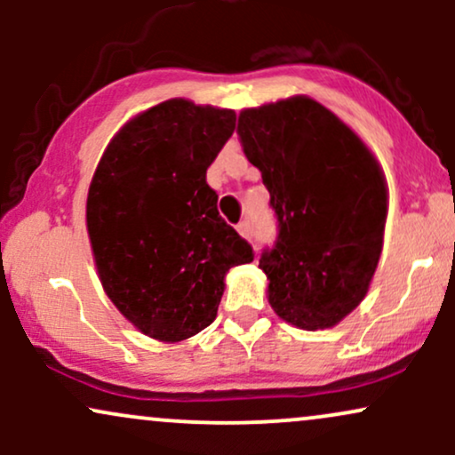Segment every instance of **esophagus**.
<instances>
[{
	"label": "esophagus",
	"instance_id": "obj_1",
	"mask_svg": "<svg viewBox=\"0 0 455 455\" xmlns=\"http://www.w3.org/2000/svg\"><path fill=\"white\" fill-rule=\"evenodd\" d=\"M237 233L242 235V237L248 239V237H250V233H252V231H250V222H248V220H242V222H239V224H237Z\"/></svg>",
	"mask_w": 455,
	"mask_h": 455
}]
</instances>
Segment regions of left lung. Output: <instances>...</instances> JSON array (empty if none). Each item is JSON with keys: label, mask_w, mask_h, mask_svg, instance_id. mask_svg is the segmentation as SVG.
<instances>
[{"label": "left lung", "mask_w": 455, "mask_h": 455, "mask_svg": "<svg viewBox=\"0 0 455 455\" xmlns=\"http://www.w3.org/2000/svg\"><path fill=\"white\" fill-rule=\"evenodd\" d=\"M237 134L278 220L259 267L282 321L316 331L362 304L377 271L387 186L372 151L306 96L245 108Z\"/></svg>", "instance_id": "left-lung-1"}]
</instances>
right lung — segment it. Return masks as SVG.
Returning <instances> with one entry per match:
<instances>
[{"label": "right lung", "mask_w": 455, "mask_h": 455, "mask_svg": "<svg viewBox=\"0 0 455 455\" xmlns=\"http://www.w3.org/2000/svg\"><path fill=\"white\" fill-rule=\"evenodd\" d=\"M233 130L231 108L173 98L130 119L92 177L87 233L104 293L154 340L212 325L227 271L254 259L205 180Z\"/></svg>", "instance_id": "right-lung-1"}]
</instances>
